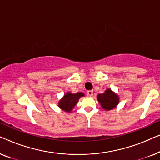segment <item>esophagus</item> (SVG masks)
I'll return each instance as SVG.
<instances>
[{
    "label": "esophagus",
    "mask_w": 160,
    "mask_h": 160,
    "mask_svg": "<svg viewBox=\"0 0 160 160\" xmlns=\"http://www.w3.org/2000/svg\"><path fill=\"white\" fill-rule=\"evenodd\" d=\"M87 96H89V97H92V96L93 95V91H92V90H89V91H87Z\"/></svg>",
    "instance_id": "34e87169"
}]
</instances>
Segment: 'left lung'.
<instances>
[{
	"mask_svg": "<svg viewBox=\"0 0 160 160\" xmlns=\"http://www.w3.org/2000/svg\"><path fill=\"white\" fill-rule=\"evenodd\" d=\"M98 100L102 108L106 111L114 108L119 104V96L113 92L111 89H107L104 93L98 95Z\"/></svg>",
	"mask_w": 160,
	"mask_h": 160,
	"instance_id": "obj_1",
	"label": "left lung"
}]
</instances>
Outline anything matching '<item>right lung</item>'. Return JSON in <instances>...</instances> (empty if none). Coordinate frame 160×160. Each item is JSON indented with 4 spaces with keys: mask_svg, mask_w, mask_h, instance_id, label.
Returning a JSON list of instances; mask_svg holds the SVG:
<instances>
[{
    "mask_svg": "<svg viewBox=\"0 0 160 160\" xmlns=\"http://www.w3.org/2000/svg\"><path fill=\"white\" fill-rule=\"evenodd\" d=\"M84 96V94L82 92H78L73 94L71 92L65 93L63 98L58 102V106L62 111L66 112H71L73 110L74 106L77 104V102L81 97Z\"/></svg>",
    "mask_w": 160,
    "mask_h": 160,
    "instance_id": "1",
    "label": "right lung"
}]
</instances>
